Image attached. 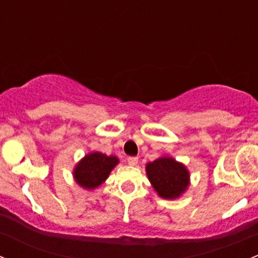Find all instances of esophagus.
<instances>
[{"mask_svg":"<svg viewBox=\"0 0 258 258\" xmlns=\"http://www.w3.org/2000/svg\"><path fill=\"white\" fill-rule=\"evenodd\" d=\"M137 162H139V158H137V157H128V158H127V163H128L130 166H136Z\"/></svg>","mask_w":258,"mask_h":258,"instance_id":"obj_1","label":"esophagus"}]
</instances>
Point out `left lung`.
Here are the masks:
<instances>
[{
  "label": "left lung",
  "instance_id": "left-lung-1",
  "mask_svg": "<svg viewBox=\"0 0 258 258\" xmlns=\"http://www.w3.org/2000/svg\"><path fill=\"white\" fill-rule=\"evenodd\" d=\"M146 175L158 196L165 200L179 199L189 186V171L172 156H161L148 162Z\"/></svg>",
  "mask_w": 258,
  "mask_h": 258
}]
</instances>
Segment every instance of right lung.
I'll list each match as a JSON object with an SVG mask.
<instances>
[{
  "instance_id": "1",
  "label": "right lung",
  "mask_w": 258,
  "mask_h": 258,
  "mask_svg": "<svg viewBox=\"0 0 258 258\" xmlns=\"http://www.w3.org/2000/svg\"><path fill=\"white\" fill-rule=\"evenodd\" d=\"M119 163L117 156H107L102 152H90L85 155L74 168V178L83 189L92 191L103 183L111 171Z\"/></svg>"
}]
</instances>
